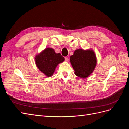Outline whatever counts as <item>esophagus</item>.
<instances>
[{"label": "esophagus", "mask_w": 129, "mask_h": 129, "mask_svg": "<svg viewBox=\"0 0 129 129\" xmlns=\"http://www.w3.org/2000/svg\"><path fill=\"white\" fill-rule=\"evenodd\" d=\"M65 61L68 62L69 61V58L68 57H65Z\"/></svg>", "instance_id": "1"}]
</instances>
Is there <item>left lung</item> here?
Wrapping results in <instances>:
<instances>
[{"label":"left lung","mask_w":129,"mask_h":129,"mask_svg":"<svg viewBox=\"0 0 129 129\" xmlns=\"http://www.w3.org/2000/svg\"><path fill=\"white\" fill-rule=\"evenodd\" d=\"M70 62L75 75L84 79L94 71L97 64V58L95 52L91 49H78L70 57Z\"/></svg>","instance_id":"1"}]
</instances>
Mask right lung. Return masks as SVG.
Returning a JSON list of instances; mask_svg holds the SVG:
<instances>
[{
    "instance_id": "right-lung-1",
    "label": "right lung",
    "mask_w": 129,
    "mask_h": 129,
    "mask_svg": "<svg viewBox=\"0 0 129 129\" xmlns=\"http://www.w3.org/2000/svg\"><path fill=\"white\" fill-rule=\"evenodd\" d=\"M64 61L60 53H56L52 48H47L36 55L35 62L37 67L47 77L53 75L57 66Z\"/></svg>"
}]
</instances>
